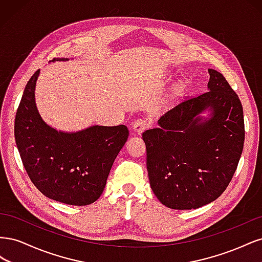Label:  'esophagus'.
<instances>
[{
  "instance_id": "esophagus-1",
  "label": "esophagus",
  "mask_w": 262,
  "mask_h": 262,
  "mask_svg": "<svg viewBox=\"0 0 262 262\" xmlns=\"http://www.w3.org/2000/svg\"><path fill=\"white\" fill-rule=\"evenodd\" d=\"M146 128H147V122L144 120V119H138V120L133 121L132 123L133 131L138 134H141Z\"/></svg>"
}]
</instances>
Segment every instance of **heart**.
I'll list each match as a JSON object with an SVG mask.
<instances>
[{"label":"heart","mask_w":262,"mask_h":262,"mask_svg":"<svg viewBox=\"0 0 262 262\" xmlns=\"http://www.w3.org/2000/svg\"><path fill=\"white\" fill-rule=\"evenodd\" d=\"M185 87V83L184 82H179L177 85H176V90L177 91H181L182 89H184Z\"/></svg>","instance_id":"heart-1"}]
</instances>
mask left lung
Here are the masks:
<instances>
[{
	"mask_svg": "<svg viewBox=\"0 0 262 262\" xmlns=\"http://www.w3.org/2000/svg\"><path fill=\"white\" fill-rule=\"evenodd\" d=\"M208 71L209 92L181 102L142 134L150 188L169 209H198L216 200L244 148L242 102L223 74Z\"/></svg>",
	"mask_w": 262,
	"mask_h": 262,
	"instance_id": "8db88e82",
	"label": "left lung"
}]
</instances>
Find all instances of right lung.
I'll list each match as a JSON object with an SVG mask.
<instances>
[{
  "label": "right lung",
  "mask_w": 262,
  "mask_h": 262,
  "mask_svg": "<svg viewBox=\"0 0 262 262\" xmlns=\"http://www.w3.org/2000/svg\"><path fill=\"white\" fill-rule=\"evenodd\" d=\"M39 74L40 70L28 81L15 118V141L24 167L49 199L70 205L91 204L104 191L116 157L128 140V128L95 124L71 132L53 128L37 108Z\"/></svg>",
  "instance_id": "1"
}]
</instances>
